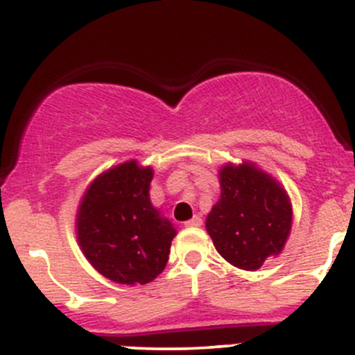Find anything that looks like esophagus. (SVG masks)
I'll return each mask as SVG.
<instances>
[{
  "label": "esophagus",
  "instance_id": "esophagus-1",
  "mask_svg": "<svg viewBox=\"0 0 355 355\" xmlns=\"http://www.w3.org/2000/svg\"><path fill=\"white\" fill-rule=\"evenodd\" d=\"M200 225H202L200 216H193L192 219L185 222V227H200Z\"/></svg>",
  "mask_w": 355,
  "mask_h": 355
}]
</instances>
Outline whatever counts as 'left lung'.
<instances>
[{"instance_id": "obj_1", "label": "left lung", "mask_w": 355, "mask_h": 355, "mask_svg": "<svg viewBox=\"0 0 355 355\" xmlns=\"http://www.w3.org/2000/svg\"><path fill=\"white\" fill-rule=\"evenodd\" d=\"M220 198L205 220L217 252L246 271H256L285 248L291 231L290 197L254 163H227L219 171Z\"/></svg>"}]
</instances>
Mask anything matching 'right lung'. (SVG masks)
<instances>
[{
	"label": "right lung",
	"instance_id": "right-lung-1",
	"mask_svg": "<svg viewBox=\"0 0 355 355\" xmlns=\"http://www.w3.org/2000/svg\"><path fill=\"white\" fill-rule=\"evenodd\" d=\"M151 166L135 159L104 171L89 185L77 212V241L107 279L146 285L165 270L177 231L150 200Z\"/></svg>",
	"mask_w": 355,
	"mask_h": 355
}]
</instances>
